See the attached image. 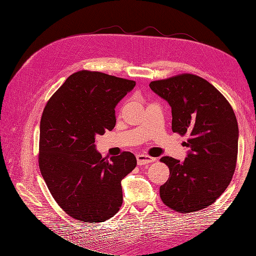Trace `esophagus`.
<instances>
[{
  "instance_id": "esophagus-1",
  "label": "esophagus",
  "mask_w": 256,
  "mask_h": 256,
  "mask_svg": "<svg viewBox=\"0 0 256 256\" xmlns=\"http://www.w3.org/2000/svg\"><path fill=\"white\" fill-rule=\"evenodd\" d=\"M136 160H138V166H144V164H152V162H154L156 159L152 158V157L147 156V154H138V156H136Z\"/></svg>"
}]
</instances>
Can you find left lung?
I'll list each match as a JSON object with an SVG mask.
<instances>
[{
	"label": "left lung",
	"mask_w": 256,
	"mask_h": 256,
	"mask_svg": "<svg viewBox=\"0 0 256 256\" xmlns=\"http://www.w3.org/2000/svg\"><path fill=\"white\" fill-rule=\"evenodd\" d=\"M150 88L172 108V130L189 136L184 161L162 157L170 168L160 198L172 210L188 214L212 205L230 184L238 152L233 108L212 84L191 74L152 81Z\"/></svg>",
	"instance_id": "obj_1"
}]
</instances>
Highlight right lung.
<instances>
[{"instance_id":"right-lung-1","label":"right lung","mask_w":256,"mask_h":256,"mask_svg":"<svg viewBox=\"0 0 256 256\" xmlns=\"http://www.w3.org/2000/svg\"><path fill=\"white\" fill-rule=\"evenodd\" d=\"M136 82L99 72L68 76L46 104L40 120V168L53 198L72 218L109 220L122 204L120 182L136 166L122 152L102 158L95 136L115 126V106Z\"/></svg>"}]
</instances>
